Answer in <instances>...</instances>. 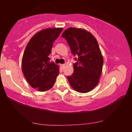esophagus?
Returning a JSON list of instances; mask_svg holds the SVG:
<instances>
[{
    "label": "esophagus",
    "instance_id": "obj_1",
    "mask_svg": "<svg viewBox=\"0 0 132 132\" xmlns=\"http://www.w3.org/2000/svg\"><path fill=\"white\" fill-rule=\"evenodd\" d=\"M60 66H61V68H63L64 67L65 65H64V64H60Z\"/></svg>",
    "mask_w": 132,
    "mask_h": 132
}]
</instances>
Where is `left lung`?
<instances>
[{"label":"left lung","instance_id":"1","mask_svg":"<svg viewBox=\"0 0 132 132\" xmlns=\"http://www.w3.org/2000/svg\"><path fill=\"white\" fill-rule=\"evenodd\" d=\"M75 61L74 71L67 76L70 85L76 91L86 93L93 89L99 82L103 59L95 38L87 30L69 28L63 32Z\"/></svg>","mask_w":132,"mask_h":132}]
</instances>
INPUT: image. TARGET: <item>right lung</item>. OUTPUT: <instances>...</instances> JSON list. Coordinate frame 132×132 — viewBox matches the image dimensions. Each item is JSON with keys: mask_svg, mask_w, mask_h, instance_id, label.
I'll use <instances>...</instances> for the list:
<instances>
[{"mask_svg": "<svg viewBox=\"0 0 132 132\" xmlns=\"http://www.w3.org/2000/svg\"><path fill=\"white\" fill-rule=\"evenodd\" d=\"M63 29L47 28L35 34L25 48L22 58V71L29 84L39 91L53 87L59 73V67L50 62L53 43Z\"/></svg>", "mask_w": 132, "mask_h": 132, "instance_id": "1", "label": "right lung"}]
</instances>
